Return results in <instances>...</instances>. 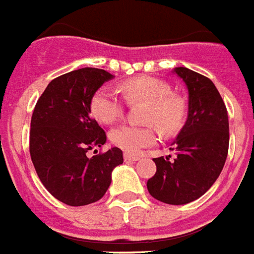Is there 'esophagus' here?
Returning <instances> with one entry per match:
<instances>
[{"instance_id": "34e87169", "label": "esophagus", "mask_w": 254, "mask_h": 254, "mask_svg": "<svg viewBox=\"0 0 254 254\" xmlns=\"http://www.w3.org/2000/svg\"><path fill=\"white\" fill-rule=\"evenodd\" d=\"M125 160H127V161H139L140 157L136 155H131V153H125Z\"/></svg>"}]
</instances>
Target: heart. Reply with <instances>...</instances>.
I'll return each instance as SVG.
<instances>
[{
  "label": "heart",
  "mask_w": 254,
  "mask_h": 254,
  "mask_svg": "<svg viewBox=\"0 0 254 254\" xmlns=\"http://www.w3.org/2000/svg\"><path fill=\"white\" fill-rule=\"evenodd\" d=\"M128 103L143 102V121L153 123L164 133L180 128L186 115V102L172 92L170 85L152 76H139L123 81L119 86ZM90 111L97 121L111 123L123 115L125 103L110 88H99L90 99ZM111 141L127 153H137L156 143V129L152 125H121L110 133Z\"/></svg>",
  "instance_id": "heart-1"
}]
</instances>
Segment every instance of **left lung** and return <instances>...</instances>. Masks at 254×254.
<instances>
[{"label": "left lung", "instance_id": "1", "mask_svg": "<svg viewBox=\"0 0 254 254\" xmlns=\"http://www.w3.org/2000/svg\"><path fill=\"white\" fill-rule=\"evenodd\" d=\"M173 72L188 88V119L170 148L176 157L153 159L157 170L147 188L160 202L186 204L218 180L228 155L230 125L226 105L210 78L185 66Z\"/></svg>", "mask_w": 254, "mask_h": 254}]
</instances>
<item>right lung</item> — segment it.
<instances>
[{"label": "right lung", "instance_id": "add662e5", "mask_svg": "<svg viewBox=\"0 0 254 254\" xmlns=\"http://www.w3.org/2000/svg\"><path fill=\"white\" fill-rule=\"evenodd\" d=\"M113 74L81 68L52 80L31 117L30 155L44 188L69 206H86L105 195L111 172L123 162L114 147L88 157V151L106 143V132L90 117L93 94Z\"/></svg>", "mask_w": 254, "mask_h": 254}]
</instances>
